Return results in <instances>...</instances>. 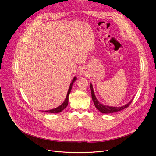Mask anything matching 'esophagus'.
Wrapping results in <instances>:
<instances>
[{
    "mask_svg": "<svg viewBox=\"0 0 156 156\" xmlns=\"http://www.w3.org/2000/svg\"><path fill=\"white\" fill-rule=\"evenodd\" d=\"M79 74L81 76H85V75H87V71L85 70V68H82L79 71Z\"/></svg>",
    "mask_w": 156,
    "mask_h": 156,
    "instance_id": "1",
    "label": "esophagus"
}]
</instances>
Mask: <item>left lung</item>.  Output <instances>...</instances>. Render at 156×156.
I'll return each instance as SVG.
<instances>
[{
  "mask_svg": "<svg viewBox=\"0 0 156 156\" xmlns=\"http://www.w3.org/2000/svg\"><path fill=\"white\" fill-rule=\"evenodd\" d=\"M90 88H91V98L94 102V104L96 107V108L102 113H114L116 112L124 110V108H126L127 107H129V105L130 104V103L133 100V98H132L127 104L121 107H113V106L106 105L101 103L96 98L91 83H90Z\"/></svg>",
  "mask_w": 156,
  "mask_h": 156,
  "instance_id": "8db88e82",
  "label": "left lung"
}]
</instances>
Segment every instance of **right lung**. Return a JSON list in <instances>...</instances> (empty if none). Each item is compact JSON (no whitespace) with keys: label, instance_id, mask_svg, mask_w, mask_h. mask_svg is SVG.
Returning <instances> with one entry per match:
<instances>
[{"label":"right lung","instance_id":"add662e5","mask_svg":"<svg viewBox=\"0 0 156 156\" xmlns=\"http://www.w3.org/2000/svg\"><path fill=\"white\" fill-rule=\"evenodd\" d=\"M77 80V77L75 76L71 83H70V85H69V89H68V93H67V94H66V96L65 98V101H63V102L60 105H59L58 107L55 108H53V109H51V110H45L43 112H48V113H59V112H61L63 110H64L68 105V101H69V95L70 94V92L71 91V89H72V87H73V83H74V82Z\"/></svg>","mask_w":156,"mask_h":156}]
</instances>
